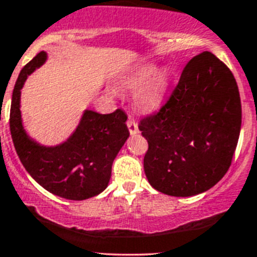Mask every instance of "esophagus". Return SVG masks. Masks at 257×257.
I'll list each match as a JSON object with an SVG mask.
<instances>
[{"instance_id":"34e87169","label":"esophagus","mask_w":257,"mask_h":257,"mask_svg":"<svg viewBox=\"0 0 257 257\" xmlns=\"http://www.w3.org/2000/svg\"><path fill=\"white\" fill-rule=\"evenodd\" d=\"M127 127H128V131H130L131 135H135V134L139 133L138 123H136L134 119H131V118H128V119H127Z\"/></svg>"}]
</instances>
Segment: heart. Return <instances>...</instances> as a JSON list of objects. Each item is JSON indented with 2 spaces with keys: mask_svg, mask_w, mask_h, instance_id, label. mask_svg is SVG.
Returning <instances> with one entry per match:
<instances>
[{
  "mask_svg": "<svg viewBox=\"0 0 257 257\" xmlns=\"http://www.w3.org/2000/svg\"><path fill=\"white\" fill-rule=\"evenodd\" d=\"M153 64H144L135 70V73L127 79L126 85L128 87H135L140 83L145 82L148 78V82L145 83L144 87L139 92V103L144 106H156L160 104L163 94H165L167 85H169L170 73L167 69L156 70L155 73Z\"/></svg>",
  "mask_w": 257,
  "mask_h": 257,
  "instance_id": "obj_1",
  "label": "heart"
}]
</instances>
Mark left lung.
Returning <instances> with one entry per match:
<instances>
[{"instance_id":"obj_1","label":"left lung","mask_w":257,"mask_h":257,"mask_svg":"<svg viewBox=\"0 0 257 257\" xmlns=\"http://www.w3.org/2000/svg\"><path fill=\"white\" fill-rule=\"evenodd\" d=\"M240 123L230 69L210 51L190 59L166 103L139 122L148 142L144 171L152 187L174 197L210 189L230 167Z\"/></svg>"}]
</instances>
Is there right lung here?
I'll return each instance as SVG.
<instances>
[{
	"mask_svg": "<svg viewBox=\"0 0 257 257\" xmlns=\"http://www.w3.org/2000/svg\"><path fill=\"white\" fill-rule=\"evenodd\" d=\"M45 60L46 52H38L20 70L14 87L10 109L14 147L29 175L50 193L73 201L91 198L108 187L113 161L130 135L127 114L122 109L109 114L86 110L73 135L54 148L29 139L20 117V90Z\"/></svg>",
	"mask_w": 257,
	"mask_h": 257,
	"instance_id": "1",
	"label": "right lung"
}]
</instances>
